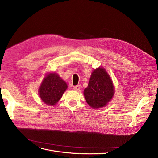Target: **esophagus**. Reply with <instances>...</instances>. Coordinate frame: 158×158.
<instances>
[{"label": "esophagus", "mask_w": 158, "mask_h": 158, "mask_svg": "<svg viewBox=\"0 0 158 158\" xmlns=\"http://www.w3.org/2000/svg\"><path fill=\"white\" fill-rule=\"evenodd\" d=\"M73 89L74 90H79L81 89V85H78L77 86H73Z\"/></svg>", "instance_id": "1"}]
</instances>
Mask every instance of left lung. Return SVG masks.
Segmentation results:
<instances>
[{
    "mask_svg": "<svg viewBox=\"0 0 158 158\" xmlns=\"http://www.w3.org/2000/svg\"><path fill=\"white\" fill-rule=\"evenodd\" d=\"M114 94L113 83L107 72L102 68H96L84 90L87 103L93 108L104 107L111 100Z\"/></svg>",
    "mask_w": 158,
    "mask_h": 158,
    "instance_id": "obj_1",
    "label": "left lung"
}]
</instances>
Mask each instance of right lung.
<instances>
[{
    "label": "right lung",
    "instance_id": "add662e5",
    "mask_svg": "<svg viewBox=\"0 0 158 158\" xmlns=\"http://www.w3.org/2000/svg\"><path fill=\"white\" fill-rule=\"evenodd\" d=\"M67 84L59 75L52 73L47 75L39 88V96L46 105H55L63 96Z\"/></svg>",
    "mask_w": 158,
    "mask_h": 158
}]
</instances>
